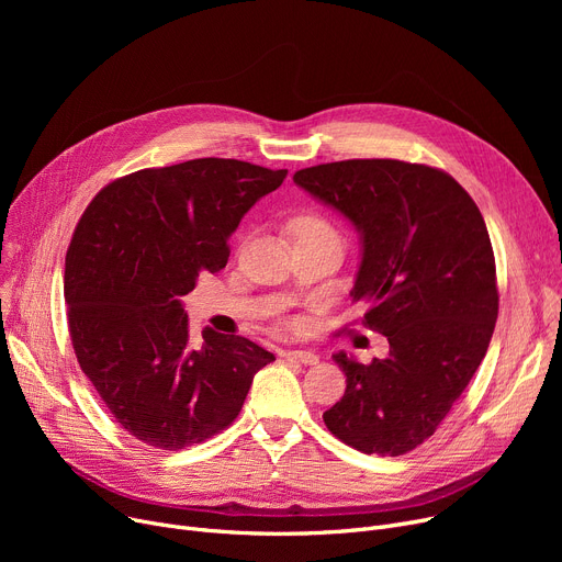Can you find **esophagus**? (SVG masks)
Wrapping results in <instances>:
<instances>
[{
    "mask_svg": "<svg viewBox=\"0 0 562 562\" xmlns=\"http://www.w3.org/2000/svg\"><path fill=\"white\" fill-rule=\"evenodd\" d=\"M286 360L291 362H301L305 367H312V364H318V356L312 350H289L286 352Z\"/></svg>",
    "mask_w": 562,
    "mask_h": 562,
    "instance_id": "obj_1",
    "label": "esophagus"
}]
</instances>
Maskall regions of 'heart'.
I'll return each instance as SVG.
<instances>
[{
    "label": "heart",
    "instance_id": "obj_1",
    "mask_svg": "<svg viewBox=\"0 0 562 562\" xmlns=\"http://www.w3.org/2000/svg\"><path fill=\"white\" fill-rule=\"evenodd\" d=\"M291 232H293V236L296 234H303V232H314V229H330L328 227V223L323 221L321 216H316V214H299L296 218L291 221Z\"/></svg>",
    "mask_w": 562,
    "mask_h": 562
}]
</instances>
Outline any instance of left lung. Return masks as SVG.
Here are the masks:
<instances>
[{
    "label": "left lung",
    "instance_id": "left-lung-1",
    "mask_svg": "<svg viewBox=\"0 0 562 562\" xmlns=\"http://www.w3.org/2000/svg\"><path fill=\"white\" fill-rule=\"evenodd\" d=\"M293 182L360 232L350 296L390 341L371 364L333 356L346 392L323 422L362 453L403 456L449 415L494 333L496 263L481 210L449 172L398 159L318 164Z\"/></svg>",
    "mask_w": 562,
    "mask_h": 562
}]
</instances>
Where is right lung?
I'll return each instance as SVG.
<instances>
[{
    "instance_id": "right-lung-1",
    "label": "right lung",
    "mask_w": 562,
    "mask_h": 562,
    "mask_svg": "<svg viewBox=\"0 0 562 562\" xmlns=\"http://www.w3.org/2000/svg\"><path fill=\"white\" fill-rule=\"evenodd\" d=\"M286 170L239 159L143 168L81 214L64 293L77 362L115 422L147 447L180 451L225 430L273 352L206 328L189 335L182 296L225 269L229 234Z\"/></svg>"
}]
</instances>
